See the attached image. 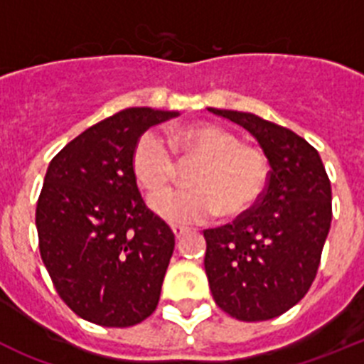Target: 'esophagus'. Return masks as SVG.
<instances>
[{
    "mask_svg": "<svg viewBox=\"0 0 364 364\" xmlns=\"http://www.w3.org/2000/svg\"><path fill=\"white\" fill-rule=\"evenodd\" d=\"M172 232H174V235H176V239H181L183 235L186 234V230L183 227H172Z\"/></svg>",
    "mask_w": 364,
    "mask_h": 364,
    "instance_id": "34e87169",
    "label": "esophagus"
}]
</instances>
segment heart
Wrapping results in <instances>:
<instances>
[{
    "label": "heart",
    "instance_id": "b5f03b06",
    "mask_svg": "<svg viewBox=\"0 0 364 364\" xmlns=\"http://www.w3.org/2000/svg\"><path fill=\"white\" fill-rule=\"evenodd\" d=\"M176 152L183 161L201 159L190 172V188L165 190L150 198V208L172 225H199L223 210L237 215L263 194L268 179L264 154L241 143L234 132L215 125H186L172 134V145L149 130L136 143L132 168L149 192L165 188L178 172Z\"/></svg>",
    "mask_w": 364,
    "mask_h": 364
}]
</instances>
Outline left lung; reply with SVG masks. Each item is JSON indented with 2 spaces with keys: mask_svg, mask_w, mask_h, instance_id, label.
Segmentation results:
<instances>
[{
  "mask_svg": "<svg viewBox=\"0 0 364 364\" xmlns=\"http://www.w3.org/2000/svg\"><path fill=\"white\" fill-rule=\"evenodd\" d=\"M257 139L270 165L257 205L205 230V272L223 312L267 321L299 303L316 279L332 223V188L319 152L292 130L250 112L208 109Z\"/></svg>",
  "mask_w": 364,
  "mask_h": 364,
  "instance_id": "1",
  "label": "left lung"
}]
</instances>
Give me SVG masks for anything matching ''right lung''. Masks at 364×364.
<instances>
[{"label": "right lung", "mask_w": 364, "mask_h": 364, "mask_svg": "<svg viewBox=\"0 0 364 364\" xmlns=\"http://www.w3.org/2000/svg\"><path fill=\"white\" fill-rule=\"evenodd\" d=\"M176 110L125 109L50 161L36 208L41 259L72 312L125 328L156 310L174 234L146 208L132 168L137 139Z\"/></svg>", "instance_id": "add662e5"}]
</instances>
